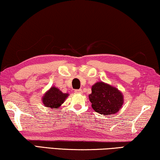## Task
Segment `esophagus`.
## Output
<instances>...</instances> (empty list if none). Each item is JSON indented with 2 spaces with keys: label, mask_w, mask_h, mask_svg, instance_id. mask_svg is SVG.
Segmentation results:
<instances>
[{
  "label": "esophagus",
  "mask_w": 160,
  "mask_h": 160,
  "mask_svg": "<svg viewBox=\"0 0 160 160\" xmlns=\"http://www.w3.org/2000/svg\"><path fill=\"white\" fill-rule=\"evenodd\" d=\"M75 93H80V94H82V90L81 89H78V90H75Z\"/></svg>",
  "instance_id": "1"
}]
</instances>
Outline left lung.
I'll return each mask as SVG.
<instances>
[{"label":"left lung","mask_w":160,"mask_h":160,"mask_svg":"<svg viewBox=\"0 0 160 160\" xmlns=\"http://www.w3.org/2000/svg\"><path fill=\"white\" fill-rule=\"evenodd\" d=\"M89 100L93 110L101 115L118 113L123 104V93L116 87L99 81L92 85Z\"/></svg>","instance_id":"1"}]
</instances>
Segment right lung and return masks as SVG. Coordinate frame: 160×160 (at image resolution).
<instances>
[{
  "label": "right lung",
  "instance_id": "right-lung-1",
  "mask_svg": "<svg viewBox=\"0 0 160 160\" xmlns=\"http://www.w3.org/2000/svg\"><path fill=\"white\" fill-rule=\"evenodd\" d=\"M68 96V93H64L59 88L52 86L43 95L42 101L44 106L47 108H59Z\"/></svg>",
  "mask_w": 160,
  "mask_h": 160
}]
</instances>
